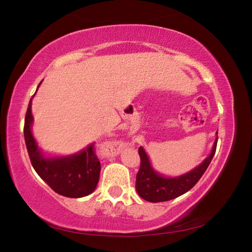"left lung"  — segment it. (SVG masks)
<instances>
[{"label": "left lung", "mask_w": 252, "mask_h": 252, "mask_svg": "<svg viewBox=\"0 0 252 252\" xmlns=\"http://www.w3.org/2000/svg\"><path fill=\"white\" fill-rule=\"evenodd\" d=\"M217 134H218V132H217ZM217 142H218V136L213 143L211 153L206 158V160H203L201 164H199L191 171L176 178H167L158 173L152 168L147 152L144 151L142 147H140L139 156L141 159V164H140V169L136 173L135 179L136 192L140 197L149 202L168 201V200L178 198L181 194L188 192L206 172L216 153Z\"/></svg>", "instance_id": "1"}]
</instances>
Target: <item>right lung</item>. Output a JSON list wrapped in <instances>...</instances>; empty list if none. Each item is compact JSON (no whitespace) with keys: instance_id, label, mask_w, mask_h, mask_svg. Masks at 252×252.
I'll list each match as a JSON object with an SVG mask.
<instances>
[{"instance_id":"add662e5","label":"right lung","mask_w":252,"mask_h":252,"mask_svg":"<svg viewBox=\"0 0 252 252\" xmlns=\"http://www.w3.org/2000/svg\"><path fill=\"white\" fill-rule=\"evenodd\" d=\"M31 104L32 99L25 114L24 139L34 170L51 189L64 197L82 198L92 193L99 182L101 170L100 161L94 152V143L75 155L45 158L31 131Z\"/></svg>"}]
</instances>
